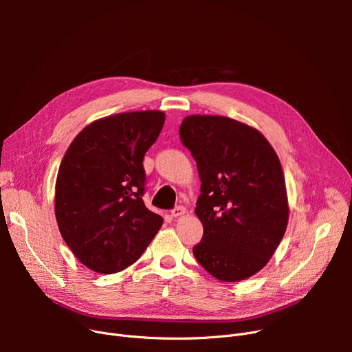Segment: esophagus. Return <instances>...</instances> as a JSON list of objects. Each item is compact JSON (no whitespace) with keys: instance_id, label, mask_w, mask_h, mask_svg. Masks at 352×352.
Listing matches in <instances>:
<instances>
[{"instance_id":"obj_1","label":"esophagus","mask_w":352,"mask_h":352,"mask_svg":"<svg viewBox=\"0 0 352 352\" xmlns=\"http://www.w3.org/2000/svg\"><path fill=\"white\" fill-rule=\"evenodd\" d=\"M186 207H182V206H178V207H175L173 211H171V217H174V218H177V217H181V215H184L186 214Z\"/></svg>"}]
</instances>
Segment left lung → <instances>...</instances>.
Masks as SVG:
<instances>
[{
    "label": "left lung",
    "mask_w": 352,
    "mask_h": 352,
    "mask_svg": "<svg viewBox=\"0 0 352 352\" xmlns=\"http://www.w3.org/2000/svg\"><path fill=\"white\" fill-rule=\"evenodd\" d=\"M179 137L201 179L197 261L219 281L247 280L267 265L288 226L278 155L258 129L228 117L188 116Z\"/></svg>",
    "instance_id": "obj_1"
}]
</instances>
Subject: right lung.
<instances>
[{"instance_id":"add662e5","label":"right lung","mask_w":352,"mask_h":352,"mask_svg":"<svg viewBox=\"0 0 352 352\" xmlns=\"http://www.w3.org/2000/svg\"><path fill=\"white\" fill-rule=\"evenodd\" d=\"M162 111L97 120L74 138L55 182V218L80 263L100 274L133 265L162 226L142 201V160L158 138Z\"/></svg>"}]
</instances>
